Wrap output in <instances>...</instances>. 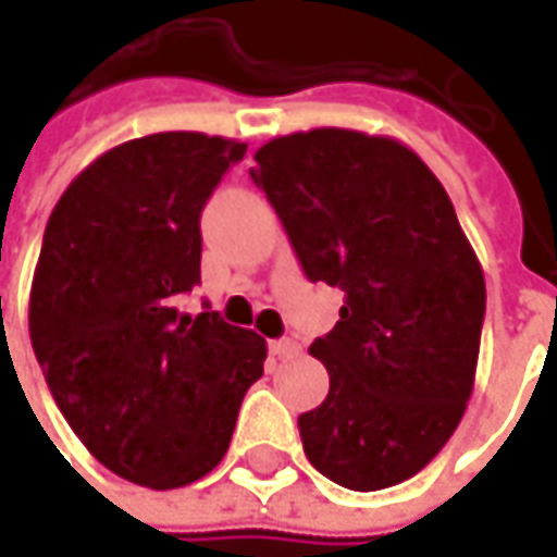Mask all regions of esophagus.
Masks as SVG:
<instances>
[{
  "label": "esophagus",
  "instance_id": "34e87169",
  "mask_svg": "<svg viewBox=\"0 0 557 557\" xmlns=\"http://www.w3.org/2000/svg\"><path fill=\"white\" fill-rule=\"evenodd\" d=\"M269 354L275 356V359H294V356H300V344H297V341H290V337L269 341Z\"/></svg>",
  "mask_w": 557,
  "mask_h": 557
}]
</instances>
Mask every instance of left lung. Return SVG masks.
I'll return each mask as SVG.
<instances>
[{"instance_id":"1","label":"left lung","mask_w":557,"mask_h":557,"mask_svg":"<svg viewBox=\"0 0 557 557\" xmlns=\"http://www.w3.org/2000/svg\"><path fill=\"white\" fill-rule=\"evenodd\" d=\"M253 161L307 278L344 290L337 325L310 347L332 384L297 418L304 453L356 493L409 481L474 391L486 285L456 207L387 136L325 126L267 141Z\"/></svg>"}]
</instances>
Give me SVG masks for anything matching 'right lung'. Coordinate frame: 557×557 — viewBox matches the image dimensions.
Here are the masks:
<instances>
[{
    "label": "right lung",
    "instance_id": "right-lung-1",
    "mask_svg": "<svg viewBox=\"0 0 557 557\" xmlns=\"http://www.w3.org/2000/svg\"><path fill=\"white\" fill-rule=\"evenodd\" d=\"M247 145L154 133L92 161L54 203L30 341L83 446L123 481L176 490L223 461L267 341L180 312L201 282V210Z\"/></svg>",
    "mask_w": 557,
    "mask_h": 557
}]
</instances>
